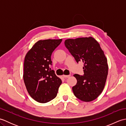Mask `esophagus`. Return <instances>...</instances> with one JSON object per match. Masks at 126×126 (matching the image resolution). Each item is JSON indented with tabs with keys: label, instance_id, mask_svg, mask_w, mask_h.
I'll use <instances>...</instances> for the list:
<instances>
[{
	"label": "esophagus",
	"instance_id": "obj_1",
	"mask_svg": "<svg viewBox=\"0 0 126 126\" xmlns=\"http://www.w3.org/2000/svg\"><path fill=\"white\" fill-rule=\"evenodd\" d=\"M63 76L64 79H67V78H69V77L70 76V75H63Z\"/></svg>",
	"mask_w": 126,
	"mask_h": 126
}]
</instances>
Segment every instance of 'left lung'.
<instances>
[{
  "mask_svg": "<svg viewBox=\"0 0 126 126\" xmlns=\"http://www.w3.org/2000/svg\"><path fill=\"white\" fill-rule=\"evenodd\" d=\"M64 44L77 63H83V75H74L77 81L72 88L75 96L84 102L95 100L103 91L108 75L107 60L103 51L92 37L68 39Z\"/></svg>",
  "mask_w": 126,
  "mask_h": 126,
  "instance_id": "8db88e82",
  "label": "left lung"
}]
</instances>
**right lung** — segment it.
Masks as SVG:
<instances>
[{
  "instance_id": "add662e5",
  "label": "right lung",
  "mask_w": 126,
  "mask_h": 126,
  "mask_svg": "<svg viewBox=\"0 0 126 126\" xmlns=\"http://www.w3.org/2000/svg\"><path fill=\"white\" fill-rule=\"evenodd\" d=\"M62 39L40 40L29 51L24 63L23 79L29 94L39 103H47L57 96L61 79L49 67L51 56Z\"/></svg>"
}]
</instances>
